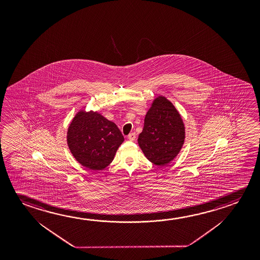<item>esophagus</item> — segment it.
I'll return each instance as SVG.
<instances>
[{"instance_id": "esophagus-1", "label": "esophagus", "mask_w": 260, "mask_h": 260, "mask_svg": "<svg viewBox=\"0 0 260 260\" xmlns=\"http://www.w3.org/2000/svg\"><path fill=\"white\" fill-rule=\"evenodd\" d=\"M128 139L129 141H135V139H136V133H135V132L129 133V134H128Z\"/></svg>"}]
</instances>
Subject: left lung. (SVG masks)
Returning a JSON list of instances; mask_svg holds the SVG:
<instances>
[{
    "label": "left lung",
    "instance_id": "1",
    "mask_svg": "<svg viewBox=\"0 0 260 260\" xmlns=\"http://www.w3.org/2000/svg\"><path fill=\"white\" fill-rule=\"evenodd\" d=\"M185 138L183 119L173 103L162 95L154 99L138 138L145 157L157 166L167 165L179 155Z\"/></svg>",
    "mask_w": 260,
    "mask_h": 260
}]
</instances>
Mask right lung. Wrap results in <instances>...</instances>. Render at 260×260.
<instances>
[{"label":"right lung","instance_id":"add662e5","mask_svg":"<svg viewBox=\"0 0 260 260\" xmlns=\"http://www.w3.org/2000/svg\"><path fill=\"white\" fill-rule=\"evenodd\" d=\"M123 141L117 125L92 110L78 111L67 129L71 153L81 166L92 171L109 166Z\"/></svg>","mask_w":260,"mask_h":260}]
</instances>
